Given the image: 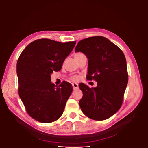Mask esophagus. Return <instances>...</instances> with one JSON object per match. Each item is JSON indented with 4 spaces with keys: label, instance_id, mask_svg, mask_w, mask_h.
Returning a JSON list of instances; mask_svg holds the SVG:
<instances>
[{
    "label": "esophagus",
    "instance_id": "34e87169",
    "mask_svg": "<svg viewBox=\"0 0 148 148\" xmlns=\"http://www.w3.org/2000/svg\"><path fill=\"white\" fill-rule=\"evenodd\" d=\"M72 86H73V88L74 90H75V89H78V84L76 83H72Z\"/></svg>",
    "mask_w": 148,
    "mask_h": 148
}]
</instances>
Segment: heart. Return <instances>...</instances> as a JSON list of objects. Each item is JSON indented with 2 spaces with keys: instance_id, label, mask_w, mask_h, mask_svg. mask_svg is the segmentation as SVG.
I'll return each mask as SVG.
<instances>
[{
  "instance_id": "b5f03b06",
  "label": "heart",
  "mask_w": 148,
  "mask_h": 148,
  "mask_svg": "<svg viewBox=\"0 0 148 148\" xmlns=\"http://www.w3.org/2000/svg\"><path fill=\"white\" fill-rule=\"evenodd\" d=\"M71 80L73 82H77L79 80V77L78 76H73L71 78Z\"/></svg>"
}]
</instances>
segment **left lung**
<instances>
[{
    "mask_svg": "<svg viewBox=\"0 0 148 148\" xmlns=\"http://www.w3.org/2000/svg\"><path fill=\"white\" fill-rule=\"evenodd\" d=\"M75 52H81L88 59L87 79L97 82L90 88L79 84L83 96L79 100L83 113L95 120L109 119L122 104L128 76L123 52L108 39L94 36L80 41Z\"/></svg>",
    "mask_w": 148,
    "mask_h": 148,
    "instance_id": "obj_1",
    "label": "left lung"
}]
</instances>
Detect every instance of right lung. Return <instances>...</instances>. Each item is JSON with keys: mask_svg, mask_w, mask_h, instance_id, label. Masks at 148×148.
<instances>
[{"mask_svg": "<svg viewBox=\"0 0 148 148\" xmlns=\"http://www.w3.org/2000/svg\"><path fill=\"white\" fill-rule=\"evenodd\" d=\"M75 44L38 39L29 44L18 59L20 97L28 114L39 122H54L64 112L72 86L66 82L55 86L51 75L53 71L61 70Z\"/></svg>", "mask_w": 148, "mask_h": 148, "instance_id": "obj_1", "label": "right lung"}]
</instances>
